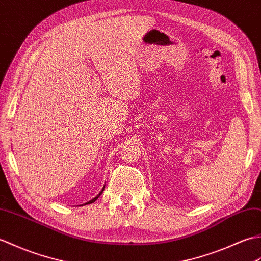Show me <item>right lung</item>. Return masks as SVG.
<instances>
[{"instance_id":"add662e5","label":"right lung","mask_w":261,"mask_h":261,"mask_svg":"<svg viewBox=\"0 0 261 261\" xmlns=\"http://www.w3.org/2000/svg\"><path fill=\"white\" fill-rule=\"evenodd\" d=\"M103 189H105V187H103V188H102V190L100 191V192H99V194H97V195L95 196V198H94V199H92V200H90L89 202H87V203H85V204H90V203H92V202H95V201H96V200H97L98 198H99V196H100V194L102 193V191H103Z\"/></svg>"}]
</instances>
